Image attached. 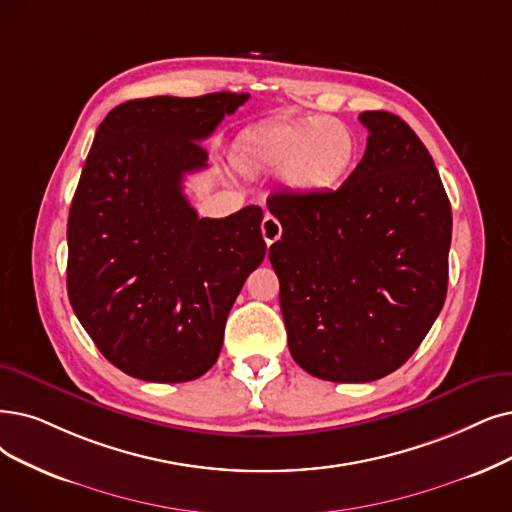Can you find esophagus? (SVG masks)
<instances>
[{"label": "esophagus", "mask_w": 512, "mask_h": 512, "mask_svg": "<svg viewBox=\"0 0 512 512\" xmlns=\"http://www.w3.org/2000/svg\"><path fill=\"white\" fill-rule=\"evenodd\" d=\"M260 231H262V237H264V241H267V245H273L281 237V224L275 216L267 214L260 224Z\"/></svg>", "instance_id": "esophagus-1"}]
</instances>
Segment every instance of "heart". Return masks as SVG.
Wrapping results in <instances>:
<instances>
[{
	"label": "heart",
	"instance_id": "obj_1",
	"mask_svg": "<svg viewBox=\"0 0 512 512\" xmlns=\"http://www.w3.org/2000/svg\"><path fill=\"white\" fill-rule=\"evenodd\" d=\"M359 140L351 126L332 117L279 119L243 132L235 145V166L248 176L283 170L292 193H327L351 176Z\"/></svg>",
	"mask_w": 512,
	"mask_h": 512
}]
</instances>
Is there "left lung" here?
<instances>
[{"mask_svg": "<svg viewBox=\"0 0 512 512\" xmlns=\"http://www.w3.org/2000/svg\"><path fill=\"white\" fill-rule=\"evenodd\" d=\"M363 159L336 191L275 193L269 250L294 361L315 378L372 382L401 367L447 294L452 206L405 121L363 111Z\"/></svg>", "mask_w": 512, "mask_h": 512, "instance_id": "1", "label": "left lung"}]
</instances>
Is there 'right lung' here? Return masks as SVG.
Wrapping results in <instances>:
<instances>
[{
    "label": "right lung",
    "mask_w": 512,
    "mask_h": 512,
    "mask_svg": "<svg viewBox=\"0 0 512 512\" xmlns=\"http://www.w3.org/2000/svg\"><path fill=\"white\" fill-rule=\"evenodd\" d=\"M248 98H136L96 130L69 212L67 292L98 351L132 378L206 374L267 254L258 206L199 218L182 193L185 174L208 166L201 140Z\"/></svg>",
    "instance_id": "add662e5"
}]
</instances>
